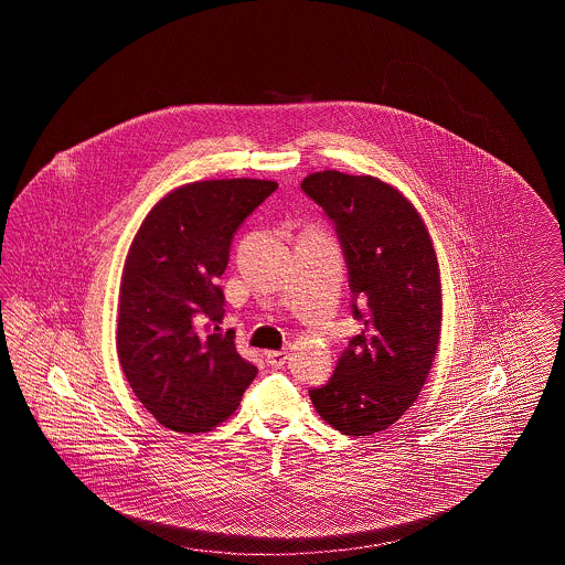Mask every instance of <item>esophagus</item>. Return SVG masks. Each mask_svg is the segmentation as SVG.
Returning <instances> with one entry per match:
<instances>
[{
    "instance_id": "34e87169",
    "label": "esophagus",
    "mask_w": 565,
    "mask_h": 565,
    "mask_svg": "<svg viewBox=\"0 0 565 565\" xmlns=\"http://www.w3.org/2000/svg\"><path fill=\"white\" fill-rule=\"evenodd\" d=\"M288 358H290L288 351H269L267 353V362H269V366H273V369H281L288 362Z\"/></svg>"
}]
</instances>
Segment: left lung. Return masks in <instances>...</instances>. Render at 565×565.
Masks as SVG:
<instances>
[{"label": "left lung", "mask_w": 565, "mask_h": 565, "mask_svg": "<svg viewBox=\"0 0 565 565\" xmlns=\"http://www.w3.org/2000/svg\"><path fill=\"white\" fill-rule=\"evenodd\" d=\"M332 222L364 323L322 387L326 424L348 436L387 430L417 401L440 339V275L430 235L403 194L373 175L311 173L300 184Z\"/></svg>", "instance_id": "1"}]
</instances>
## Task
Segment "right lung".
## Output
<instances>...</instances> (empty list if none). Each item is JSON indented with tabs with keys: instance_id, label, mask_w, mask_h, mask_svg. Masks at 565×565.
<instances>
[{
	"instance_id": "add662e5",
	"label": "right lung",
	"mask_w": 565,
	"mask_h": 565,
	"mask_svg": "<svg viewBox=\"0 0 565 565\" xmlns=\"http://www.w3.org/2000/svg\"><path fill=\"white\" fill-rule=\"evenodd\" d=\"M269 180H207L169 192L135 235L118 300L116 350L135 396L164 428L205 431L242 401L258 369L220 330L217 277Z\"/></svg>"
}]
</instances>
